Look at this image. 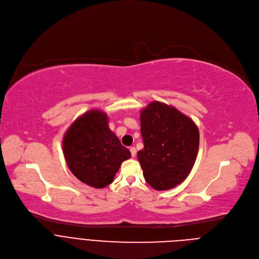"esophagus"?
<instances>
[{"label": "esophagus", "mask_w": 259, "mask_h": 259, "mask_svg": "<svg viewBox=\"0 0 259 259\" xmlns=\"http://www.w3.org/2000/svg\"><path fill=\"white\" fill-rule=\"evenodd\" d=\"M130 153H131V156L134 158L135 156H136V149L134 146H132V147H130Z\"/></svg>", "instance_id": "obj_1"}]
</instances>
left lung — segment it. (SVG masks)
<instances>
[{"label":"left lung","mask_w":259,"mask_h":259,"mask_svg":"<svg viewBox=\"0 0 259 259\" xmlns=\"http://www.w3.org/2000/svg\"><path fill=\"white\" fill-rule=\"evenodd\" d=\"M143 150L137 158L146 182L157 191L170 190L191 173L200 134L195 122L175 107L153 101L140 113Z\"/></svg>","instance_id":"left-lung-1"}]
</instances>
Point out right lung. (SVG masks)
Instances as JSON below:
<instances>
[{
    "instance_id": "obj_1",
    "label": "right lung",
    "mask_w": 259,
    "mask_h": 259,
    "mask_svg": "<svg viewBox=\"0 0 259 259\" xmlns=\"http://www.w3.org/2000/svg\"><path fill=\"white\" fill-rule=\"evenodd\" d=\"M66 164L79 180L95 189L114 181L131 153L108 127L107 115L91 109L73 122L62 140Z\"/></svg>"
}]
</instances>
